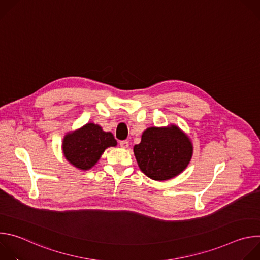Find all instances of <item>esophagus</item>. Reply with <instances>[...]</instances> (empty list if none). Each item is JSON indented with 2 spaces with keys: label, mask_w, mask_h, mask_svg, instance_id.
<instances>
[{
  "label": "esophagus",
  "mask_w": 260,
  "mask_h": 260,
  "mask_svg": "<svg viewBox=\"0 0 260 260\" xmlns=\"http://www.w3.org/2000/svg\"><path fill=\"white\" fill-rule=\"evenodd\" d=\"M119 144H120V147H121V148H124V149H125V148L128 147V141H126V140L120 141Z\"/></svg>",
  "instance_id": "34e87169"
}]
</instances>
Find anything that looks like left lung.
<instances>
[{
  "label": "left lung",
  "mask_w": 260,
  "mask_h": 260,
  "mask_svg": "<svg viewBox=\"0 0 260 260\" xmlns=\"http://www.w3.org/2000/svg\"><path fill=\"white\" fill-rule=\"evenodd\" d=\"M193 152L190 139L178 126L148 127L134 153L140 170L150 179L166 181L181 174Z\"/></svg>",
  "instance_id": "8db88e82"
}]
</instances>
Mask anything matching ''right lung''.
Returning a JSON list of instances; mask_svg holds the SVG:
<instances>
[{
    "label": "right lung",
    "mask_w": 260,
    "mask_h": 260,
    "mask_svg": "<svg viewBox=\"0 0 260 260\" xmlns=\"http://www.w3.org/2000/svg\"><path fill=\"white\" fill-rule=\"evenodd\" d=\"M116 145L117 142L112 133L104 132L99 124L89 122L64 136L62 152L71 165L86 171L98 162L108 147Z\"/></svg>",
    "instance_id": "obj_1"
}]
</instances>
